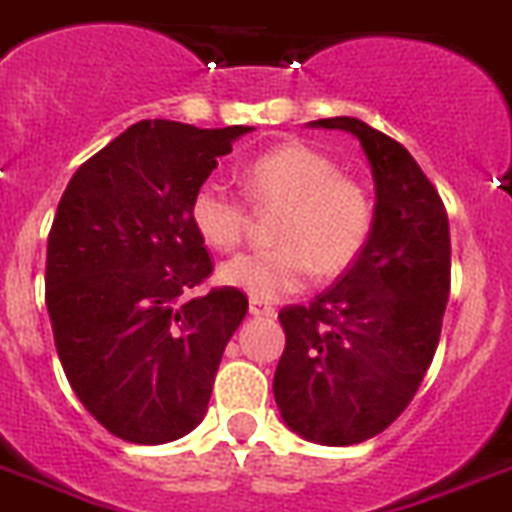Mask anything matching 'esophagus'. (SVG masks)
<instances>
[{
    "label": "esophagus",
    "mask_w": 512,
    "mask_h": 512,
    "mask_svg": "<svg viewBox=\"0 0 512 512\" xmlns=\"http://www.w3.org/2000/svg\"><path fill=\"white\" fill-rule=\"evenodd\" d=\"M248 310H251V316H256V318H272L274 313H277L272 305L264 303V300H256V298H251V303H248Z\"/></svg>",
    "instance_id": "esophagus-1"
}]
</instances>
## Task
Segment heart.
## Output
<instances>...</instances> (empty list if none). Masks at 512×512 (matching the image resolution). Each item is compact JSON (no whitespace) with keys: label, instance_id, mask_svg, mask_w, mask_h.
Returning a JSON list of instances; mask_svg holds the SVG:
<instances>
[{"label":"heart","instance_id":"obj_1","mask_svg":"<svg viewBox=\"0 0 512 512\" xmlns=\"http://www.w3.org/2000/svg\"><path fill=\"white\" fill-rule=\"evenodd\" d=\"M243 189L256 207H279L272 238L277 246L235 256L220 279L256 300H279L303 290L313 272L339 277L368 246L375 207L368 189L342 176L339 165L303 142H287L253 157L243 168ZM189 220L204 246L230 253L248 225V204L220 181L199 183Z\"/></svg>","mask_w":512,"mask_h":512}]
</instances>
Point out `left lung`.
<instances>
[{"mask_svg": "<svg viewBox=\"0 0 512 512\" xmlns=\"http://www.w3.org/2000/svg\"><path fill=\"white\" fill-rule=\"evenodd\" d=\"M360 139L375 225L360 259L310 305L279 310L274 373L285 425L310 443L355 445L386 430L432 365L451 295V233L438 189L404 144L365 121H313Z\"/></svg>", "mask_w": 512, "mask_h": 512, "instance_id": "left-lung-1", "label": "left lung"}]
</instances>
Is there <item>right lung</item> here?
<instances>
[{
    "mask_svg": "<svg viewBox=\"0 0 512 512\" xmlns=\"http://www.w3.org/2000/svg\"><path fill=\"white\" fill-rule=\"evenodd\" d=\"M246 131L139 121L61 194L46 251L56 352L82 406L126 443H170L202 422L222 352L246 318L235 287L186 298L212 274L191 194Z\"/></svg>",
    "mask_w": 512,
    "mask_h": 512,
    "instance_id": "obj_1",
    "label": "right lung"
}]
</instances>
